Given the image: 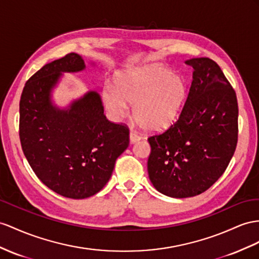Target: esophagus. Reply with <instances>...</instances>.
<instances>
[{"mask_svg": "<svg viewBox=\"0 0 259 259\" xmlns=\"http://www.w3.org/2000/svg\"><path fill=\"white\" fill-rule=\"evenodd\" d=\"M140 139H141V136L139 135L136 130L130 131V141H131V143H135V142L140 140Z\"/></svg>", "mask_w": 259, "mask_h": 259, "instance_id": "esophagus-1", "label": "esophagus"}]
</instances>
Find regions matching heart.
Returning <instances> with one entry per match:
<instances>
[{
	"mask_svg": "<svg viewBox=\"0 0 259 259\" xmlns=\"http://www.w3.org/2000/svg\"><path fill=\"white\" fill-rule=\"evenodd\" d=\"M187 94L183 76L155 64L123 73L117 90L111 86L104 89L103 99L106 108L117 118L128 114V104L135 105L137 123L144 130L161 131L177 120Z\"/></svg>",
	"mask_w": 259,
	"mask_h": 259,
	"instance_id": "obj_1",
	"label": "heart"
}]
</instances>
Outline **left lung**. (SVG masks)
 <instances>
[{"instance_id":"obj_1","label":"left lung","mask_w":259,"mask_h":259,"mask_svg":"<svg viewBox=\"0 0 259 259\" xmlns=\"http://www.w3.org/2000/svg\"><path fill=\"white\" fill-rule=\"evenodd\" d=\"M185 63L194 73L181 115L167 130L148 138L150 181L173 198L210 188L227 169L238 138L236 94L220 66L209 58Z\"/></svg>"}]
</instances>
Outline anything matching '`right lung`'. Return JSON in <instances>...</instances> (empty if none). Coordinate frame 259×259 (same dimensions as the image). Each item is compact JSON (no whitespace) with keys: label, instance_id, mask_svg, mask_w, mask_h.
<instances>
[{"label":"right lung","instance_id":"right-lung-1","mask_svg":"<svg viewBox=\"0 0 259 259\" xmlns=\"http://www.w3.org/2000/svg\"><path fill=\"white\" fill-rule=\"evenodd\" d=\"M84 69L76 54L44 65L26 82L19 102V139L30 167L48 188L72 199L102 190L129 145L128 127L106 118L96 92L69 109L52 105L51 91L61 73Z\"/></svg>","mask_w":259,"mask_h":259}]
</instances>
